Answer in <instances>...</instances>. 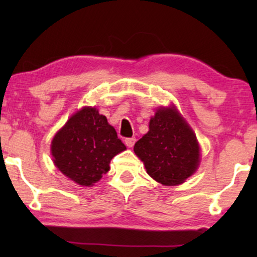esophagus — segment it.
<instances>
[{"label":"esophagus","instance_id":"1","mask_svg":"<svg viewBox=\"0 0 257 257\" xmlns=\"http://www.w3.org/2000/svg\"><path fill=\"white\" fill-rule=\"evenodd\" d=\"M136 142H137V139L135 138V137H132V138H126L125 139V144H126V146H127V147H133V145H135Z\"/></svg>","mask_w":257,"mask_h":257}]
</instances>
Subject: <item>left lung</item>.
<instances>
[{"mask_svg": "<svg viewBox=\"0 0 257 257\" xmlns=\"http://www.w3.org/2000/svg\"><path fill=\"white\" fill-rule=\"evenodd\" d=\"M146 172L165 186L180 185L195 173L200 146L195 133L175 106L158 108L150 130L135 145Z\"/></svg>", "mask_w": 257, "mask_h": 257, "instance_id": "8db88e82", "label": "left lung"}]
</instances>
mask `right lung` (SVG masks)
<instances>
[{
  "instance_id": "right-lung-1",
  "label": "right lung",
  "mask_w": 257,
  "mask_h": 257,
  "mask_svg": "<svg viewBox=\"0 0 257 257\" xmlns=\"http://www.w3.org/2000/svg\"><path fill=\"white\" fill-rule=\"evenodd\" d=\"M126 150L117 132L96 107L71 115L51 142L55 166L80 186H93L110 170V161Z\"/></svg>"
}]
</instances>
